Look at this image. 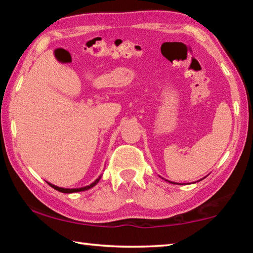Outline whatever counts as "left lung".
<instances>
[{
  "label": "left lung",
  "instance_id": "obj_1",
  "mask_svg": "<svg viewBox=\"0 0 253 253\" xmlns=\"http://www.w3.org/2000/svg\"><path fill=\"white\" fill-rule=\"evenodd\" d=\"M165 181H168V179H165ZM200 181H201V179H200ZM169 183H172V184H176V183H174V182H170V181H168Z\"/></svg>",
  "mask_w": 253,
  "mask_h": 253
}]
</instances>
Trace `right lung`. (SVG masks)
Segmentation results:
<instances>
[{
    "label": "right lung",
    "mask_w": 253,
    "mask_h": 253,
    "mask_svg": "<svg viewBox=\"0 0 253 253\" xmlns=\"http://www.w3.org/2000/svg\"><path fill=\"white\" fill-rule=\"evenodd\" d=\"M101 176H102V175H100V176L98 177L95 182H92L91 184H89V185L84 186V187H78V188H65V187H59V186H57V185H53V184H51V183H49V182H46V183H48L51 187H53L54 190L61 192V193H77V192L87 191V190H89V188H91V187L95 186L96 184L100 181Z\"/></svg>",
    "instance_id": "obj_1"
}]
</instances>
